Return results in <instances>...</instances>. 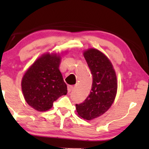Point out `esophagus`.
Returning <instances> with one entry per match:
<instances>
[{
    "label": "esophagus",
    "instance_id": "34e87169",
    "mask_svg": "<svg viewBox=\"0 0 149 149\" xmlns=\"http://www.w3.org/2000/svg\"><path fill=\"white\" fill-rule=\"evenodd\" d=\"M73 87H74L72 86V85H68V93H70V91L72 90Z\"/></svg>",
    "mask_w": 149,
    "mask_h": 149
}]
</instances>
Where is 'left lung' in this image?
<instances>
[{"instance_id": "obj_1", "label": "left lung", "mask_w": 149, "mask_h": 149, "mask_svg": "<svg viewBox=\"0 0 149 149\" xmlns=\"http://www.w3.org/2000/svg\"><path fill=\"white\" fill-rule=\"evenodd\" d=\"M83 56L93 77L90 94L84 102L76 104L77 115L91 121L100 117L115 101L117 92V79L111 60L104 54L94 48L83 52Z\"/></svg>"}]
</instances>
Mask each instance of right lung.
<instances>
[{
    "instance_id": "add662e5",
    "label": "right lung",
    "mask_w": 149,
    "mask_h": 149,
    "mask_svg": "<svg viewBox=\"0 0 149 149\" xmlns=\"http://www.w3.org/2000/svg\"><path fill=\"white\" fill-rule=\"evenodd\" d=\"M62 55L49 52L42 54L22 77L21 85L24 99L36 111H48L54 101L67 93V85L59 69Z\"/></svg>"
}]
</instances>
